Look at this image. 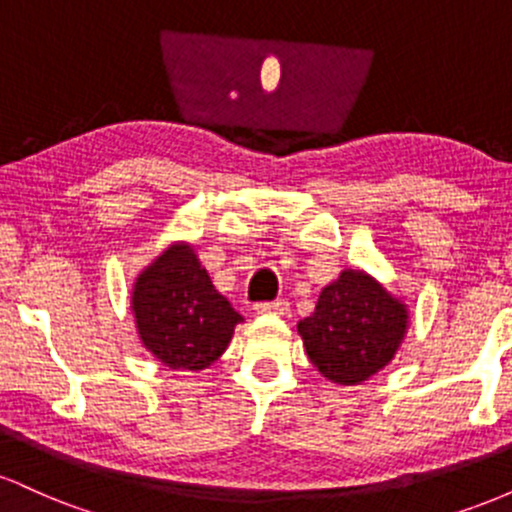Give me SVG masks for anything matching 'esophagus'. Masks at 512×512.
I'll return each mask as SVG.
<instances>
[{
    "label": "esophagus",
    "instance_id": "esophagus-1",
    "mask_svg": "<svg viewBox=\"0 0 512 512\" xmlns=\"http://www.w3.org/2000/svg\"><path fill=\"white\" fill-rule=\"evenodd\" d=\"M257 315H284L289 310V303L286 301H272V303H257L255 305Z\"/></svg>",
    "mask_w": 512,
    "mask_h": 512
}]
</instances>
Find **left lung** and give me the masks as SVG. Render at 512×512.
Segmentation results:
<instances>
[{"mask_svg": "<svg viewBox=\"0 0 512 512\" xmlns=\"http://www.w3.org/2000/svg\"><path fill=\"white\" fill-rule=\"evenodd\" d=\"M409 308L363 269H344L298 322L310 363L337 385H361L397 354Z\"/></svg>", "mask_w": 512, "mask_h": 512, "instance_id": "1", "label": "left lung"}]
</instances>
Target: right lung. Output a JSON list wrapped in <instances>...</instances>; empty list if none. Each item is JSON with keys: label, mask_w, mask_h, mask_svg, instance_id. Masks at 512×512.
Returning a JSON list of instances; mask_svg holds the SVG:
<instances>
[{"label": "right lung", "mask_w": 512, "mask_h": 512, "mask_svg": "<svg viewBox=\"0 0 512 512\" xmlns=\"http://www.w3.org/2000/svg\"><path fill=\"white\" fill-rule=\"evenodd\" d=\"M129 308L146 349L170 370L192 373L209 368L243 322L185 240L168 245L144 267L132 286Z\"/></svg>", "instance_id": "obj_1"}]
</instances>
